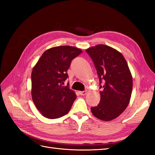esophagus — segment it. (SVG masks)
Here are the masks:
<instances>
[{"mask_svg": "<svg viewBox=\"0 0 155 155\" xmlns=\"http://www.w3.org/2000/svg\"><path fill=\"white\" fill-rule=\"evenodd\" d=\"M79 93L81 95H86L87 94V91H80Z\"/></svg>", "mask_w": 155, "mask_h": 155, "instance_id": "1", "label": "esophagus"}]
</instances>
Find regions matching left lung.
<instances>
[{
	"mask_svg": "<svg viewBox=\"0 0 155 155\" xmlns=\"http://www.w3.org/2000/svg\"><path fill=\"white\" fill-rule=\"evenodd\" d=\"M86 52L93 60L100 80L103 82L101 101L91 107L95 117L104 121L117 118L128 107L133 90V77L123 55L105 45H97Z\"/></svg>",
	"mask_w": 155,
	"mask_h": 155,
	"instance_id": "left-lung-1",
	"label": "left lung"
}]
</instances>
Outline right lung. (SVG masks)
Masks as SVG:
<instances>
[{
	"mask_svg": "<svg viewBox=\"0 0 155 155\" xmlns=\"http://www.w3.org/2000/svg\"><path fill=\"white\" fill-rule=\"evenodd\" d=\"M82 50L71 46H60L45 51L32 68L31 95L42 116L54 119L67 114L77 98L68 84L67 70L72 60Z\"/></svg>",
	"mask_w": 155,
	"mask_h": 155,
	"instance_id": "add662e5",
	"label": "right lung"
}]
</instances>
